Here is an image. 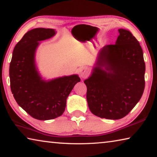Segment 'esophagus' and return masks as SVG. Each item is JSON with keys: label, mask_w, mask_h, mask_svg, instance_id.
Listing matches in <instances>:
<instances>
[{"label": "esophagus", "mask_w": 157, "mask_h": 157, "mask_svg": "<svg viewBox=\"0 0 157 157\" xmlns=\"http://www.w3.org/2000/svg\"><path fill=\"white\" fill-rule=\"evenodd\" d=\"M89 73V68H87L86 67H81L79 68V75L82 78H86L87 76H88Z\"/></svg>", "instance_id": "obj_1"}]
</instances>
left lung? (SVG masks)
<instances>
[{"label":"left lung","mask_w":157,"mask_h":157,"mask_svg":"<svg viewBox=\"0 0 157 157\" xmlns=\"http://www.w3.org/2000/svg\"><path fill=\"white\" fill-rule=\"evenodd\" d=\"M114 45L98 52L91 76L84 81L90 111L100 118L118 120L128 114L145 88V64L139 42L119 29Z\"/></svg>","instance_id":"8db88e82"}]
</instances>
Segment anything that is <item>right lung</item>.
<instances>
[{"instance_id": "obj_1", "label": "right lung", "mask_w": 157, "mask_h": 157, "mask_svg": "<svg viewBox=\"0 0 157 157\" xmlns=\"http://www.w3.org/2000/svg\"><path fill=\"white\" fill-rule=\"evenodd\" d=\"M54 29L34 28L16 45L10 65V87L17 104L34 118L47 121L64 112L66 99L80 78L78 75L42 78L35 62L39 41L55 35Z\"/></svg>"}]
</instances>
